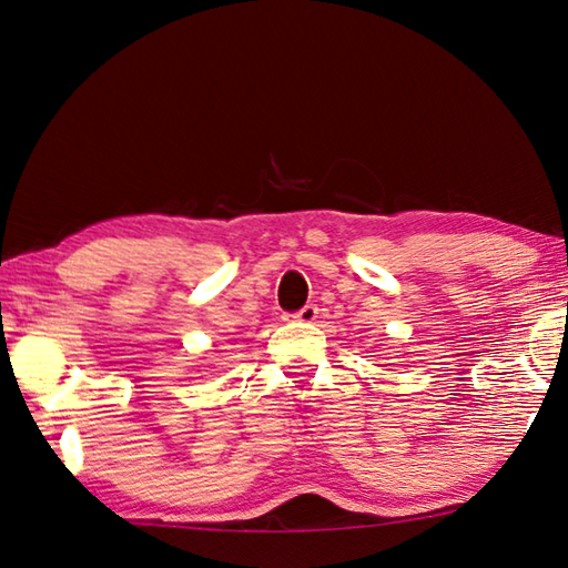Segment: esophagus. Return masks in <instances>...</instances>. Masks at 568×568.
Masks as SVG:
<instances>
[{
  "mask_svg": "<svg viewBox=\"0 0 568 568\" xmlns=\"http://www.w3.org/2000/svg\"><path fill=\"white\" fill-rule=\"evenodd\" d=\"M317 313H320V310H317V305H313V303H307L305 307H300V310H297V313H293L291 317H293L295 322H315V320H317Z\"/></svg>",
  "mask_w": 568,
  "mask_h": 568,
  "instance_id": "obj_1",
  "label": "esophagus"
}]
</instances>
